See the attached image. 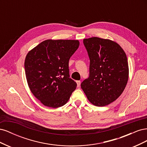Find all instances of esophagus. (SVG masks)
<instances>
[{
    "label": "esophagus",
    "instance_id": "esophagus-1",
    "mask_svg": "<svg viewBox=\"0 0 147 147\" xmlns=\"http://www.w3.org/2000/svg\"><path fill=\"white\" fill-rule=\"evenodd\" d=\"M76 83L77 84V87H80V84H81V82L80 81H76Z\"/></svg>",
    "mask_w": 147,
    "mask_h": 147
}]
</instances>
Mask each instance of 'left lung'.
Instances as JSON below:
<instances>
[{
	"instance_id": "obj_1",
	"label": "left lung",
	"mask_w": 147,
	"mask_h": 147,
	"mask_svg": "<svg viewBox=\"0 0 147 147\" xmlns=\"http://www.w3.org/2000/svg\"><path fill=\"white\" fill-rule=\"evenodd\" d=\"M90 57V75L81 88L88 99L104 107L117 99L128 80L129 67L125 52L109 39L91 37L83 40Z\"/></svg>"
}]
</instances>
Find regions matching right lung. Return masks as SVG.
<instances>
[{
    "label": "right lung",
    "instance_id": "right-lung-1",
    "mask_svg": "<svg viewBox=\"0 0 147 147\" xmlns=\"http://www.w3.org/2000/svg\"><path fill=\"white\" fill-rule=\"evenodd\" d=\"M79 45L75 40H47L28 53L24 69L28 86L45 106H63L76 89V82L70 78L69 61Z\"/></svg>",
    "mask_w": 147,
    "mask_h": 147
}]
</instances>
